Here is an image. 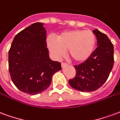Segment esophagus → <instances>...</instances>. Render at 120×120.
Instances as JSON below:
<instances>
[{
    "mask_svg": "<svg viewBox=\"0 0 120 120\" xmlns=\"http://www.w3.org/2000/svg\"><path fill=\"white\" fill-rule=\"evenodd\" d=\"M67 65H68V64H67L66 63H61V66H62V68H64L65 66H67Z\"/></svg>",
    "mask_w": 120,
    "mask_h": 120,
    "instance_id": "34e87169",
    "label": "esophagus"
}]
</instances>
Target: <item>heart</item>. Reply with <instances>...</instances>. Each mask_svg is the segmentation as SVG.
I'll use <instances>...</instances> for the list:
<instances>
[{"mask_svg": "<svg viewBox=\"0 0 120 120\" xmlns=\"http://www.w3.org/2000/svg\"><path fill=\"white\" fill-rule=\"evenodd\" d=\"M96 36L90 30L72 29L59 33L57 40L50 36L47 45L55 59L62 58L68 50V55L75 63H83L90 59L95 50Z\"/></svg>", "mask_w": 120, "mask_h": 120, "instance_id": "b5f03b06", "label": "heart"}]
</instances>
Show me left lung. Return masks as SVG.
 Returning <instances> with one entry per match:
<instances>
[{
  "label": "left lung",
  "instance_id": "left-lung-1",
  "mask_svg": "<svg viewBox=\"0 0 120 120\" xmlns=\"http://www.w3.org/2000/svg\"><path fill=\"white\" fill-rule=\"evenodd\" d=\"M93 32L97 40V48L90 59L74 66L75 77L69 80L74 89L91 92L100 88L109 77L114 64V47L106 34L98 29Z\"/></svg>",
  "mask_w": 120,
  "mask_h": 120
}]
</instances>
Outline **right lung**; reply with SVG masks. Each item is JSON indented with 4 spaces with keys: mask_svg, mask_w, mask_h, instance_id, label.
<instances>
[{
    "mask_svg": "<svg viewBox=\"0 0 120 120\" xmlns=\"http://www.w3.org/2000/svg\"><path fill=\"white\" fill-rule=\"evenodd\" d=\"M47 30L37 22L14 38L9 51V71L16 87L25 93L37 95L49 87L61 63L50 59L46 41Z\"/></svg>",
    "mask_w": 120,
    "mask_h": 120,
    "instance_id": "obj_1",
    "label": "right lung"
}]
</instances>
